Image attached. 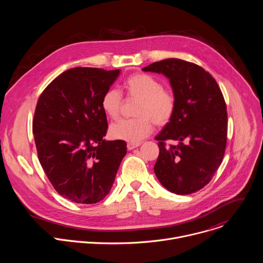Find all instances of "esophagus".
<instances>
[{
    "label": "esophagus",
    "mask_w": 263,
    "mask_h": 263,
    "mask_svg": "<svg viewBox=\"0 0 263 263\" xmlns=\"http://www.w3.org/2000/svg\"><path fill=\"white\" fill-rule=\"evenodd\" d=\"M139 145H140V142H129L127 144V147H128V149H133Z\"/></svg>",
    "instance_id": "obj_1"
}]
</instances>
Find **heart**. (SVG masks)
Wrapping results in <instances>:
<instances>
[{"mask_svg":"<svg viewBox=\"0 0 263 263\" xmlns=\"http://www.w3.org/2000/svg\"><path fill=\"white\" fill-rule=\"evenodd\" d=\"M124 89L129 100H137L134 108L136 118L121 120L111 125L109 135L114 139L139 142L151 134L153 123L166 125L176 110L175 96L163 88L162 83L147 73H134L124 82ZM123 95L119 89L109 88L102 96L101 107L105 116L111 120L120 117Z\"/></svg>","mask_w":263,"mask_h":263,"instance_id":"obj_1","label":"heart"}]
</instances>
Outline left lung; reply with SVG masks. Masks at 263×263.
Listing matches in <instances>:
<instances>
[{
    "label": "left lung",
    "instance_id": "obj_1",
    "mask_svg": "<svg viewBox=\"0 0 263 263\" xmlns=\"http://www.w3.org/2000/svg\"><path fill=\"white\" fill-rule=\"evenodd\" d=\"M142 70L164 74L176 99L172 120L155 137L159 146L155 175L171 193H196L211 181L227 145L228 116L220 88L203 67L177 58L154 62ZM166 140L178 144L166 148Z\"/></svg>",
    "mask_w": 263,
    "mask_h": 263
}]
</instances>
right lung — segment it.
I'll use <instances>...</instances> for the list:
<instances>
[{"label":"right lung","instance_id":"right-lung-1","mask_svg":"<svg viewBox=\"0 0 263 263\" xmlns=\"http://www.w3.org/2000/svg\"><path fill=\"white\" fill-rule=\"evenodd\" d=\"M120 69L73 67L60 73L43 91L32 131L40 162L55 191L78 204L102 201L114 185L124 140H105L104 92Z\"/></svg>","mask_w":263,"mask_h":263}]
</instances>
